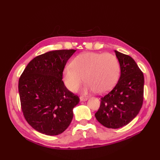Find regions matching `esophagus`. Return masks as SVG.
Returning <instances> with one entry per match:
<instances>
[{
  "instance_id": "obj_1",
  "label": "esophagus",
  "mask_w": 160,
  "mask_h": 160,
  "mask_svg": "<svg viewBox=\"0 0 160 160\" xmlns=\"http://www.w3.org/2000/svg\"><path fill=\"white\" fill-rule=\"evenodd\" d=\"M80 100L81 102H82V101H87V100H88V98H87V97L81 96V97L80 98Z\"/></svg>"
}]
</instances>
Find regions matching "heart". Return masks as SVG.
I'll return each instance as SVG.
<instances>
[{
	"instance_id": "obj_1",
	"label": "heart",
	"mask_w": 160,
	"mask_h": 160,
	"mask_svg": "<svg viewBox=\"0 0 160 160\" xmlns=\"http://www.w3.org/2000/svg\"><path fill=\"white\" fill-rule=\"evenodd\" d=\"M120 71V61L113 54L84 52L75 57L71 66L64 68L63 80L71 92H76L84 80L87 82L84 93L96 91L103 94L117 84Z\"/></svg>"
}]
</instances>
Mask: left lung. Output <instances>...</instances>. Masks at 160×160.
<instances>
[{
	"instance_id": "8db88e82",
	"label": "left lung",
	"mask_w": 160,
	"mask_h": 160,
	"mask_svg": "<svg viewBox=\"0 0 160 160\" xmlns=\"http://www.w3.org/2000/svg\"><path fill=\"white\" fill-rule=\"evenodd\" d=\"M120 63L121 74L116 85L101 98L95 114L104 127L118 128L128 124L140 112L144 99V78L142 71L131 56L115 50Z\"/></svg>"
}]
</instances>
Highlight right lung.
Instances as JSON below:
<instances>
[{"instance_id":"1","label":"right lung","mask_w":160,"mask_h":160,"mask_svg":"<svg viewBox=\"0 0 160 160\" xmlns=\"http://www.w3.org/2000/svg\"><path fill=\"white\" fill-rule=\"evenodd\" d=\"M76 51L56 50L36 56L19 78L18 92L24 117L41 133L59 135L72 120L73 108L80 99L64 86L62 73L67 60Z\"/></svg>"}]
</instances>
